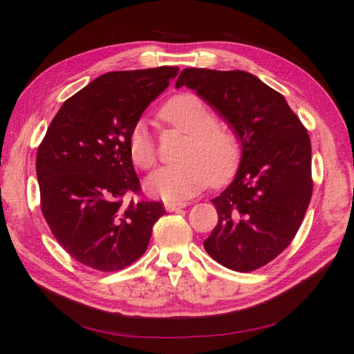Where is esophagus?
<instances>
[{
  "label": "esophagus",
  "instance_id": "34e87169",
  "mask_svg": "<svg viewBox=\"0 0 354 354\" xmlns=\"http://www.w3.org/2000/svg\"><path fill=\"white\" fill-rule=\"evenodd\" d=\"M187 203H165V210L167 212H178L184 209Z\"/></svg>",
  "mask_w": 354,
  "mask_h": 354
}]
</instances>
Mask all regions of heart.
I'll return each mask as SVG.
<instances>
[{
	"instance_id": "obj_1",
	"label": "heart",
	"mask_w": 354,
	"mask_h": 354,
	"mask_svg": "<svg viewBox=\"0 0 354 354\" xmlns=\"http://www.w3.org/2000/svg\"><path fill=\"white\" fill-rule=\"evenodd\" d=\"M159 118L184 131L187 141L178 155L181 162L159 169L147 179L150 195L175 203L195 196L210 181L223 185L236 175L242 159L239 136L232 127L218 124L216 113L198 95L173 96L159 110ZM127 145L138 169L155 167L156 141L144 121L131 126Z\"/></svg>"
}]
</instances>
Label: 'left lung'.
Wrapping results in <instances>:
<instances>
[{"mask_svg":"<svg viewBox=\"0 0 354 354\" xmlns=\"http://www.w3.org/2000/svg\"><path fill=\"white\" fill-rule=\"evenodd\" d=\"M189 87L230 124L242 142L233 183L212 199L218 224L204 248L234 272H253L281 254L308 209L311 144L286 98L244 71L184 68L176 88Z\"/></svg>","mask_w":354,"mask_h":354,"instance_id":"left-lung-1","label":"left lung"}]
</instances>
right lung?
Returning a JSON list of instances; mask_svg holds the SVG:
<instances>
[{"label":"right lung","mask_w":354,"mask_h":354,"mask_svg":"<svg viewBox=\"0 0 354 354\" xmlns=\"http://www.w3.org/2000/svg\"><path fill=\"white\" fill-rule=\"evenodd\" d=\"M178 67L109 72L62 104L37 153L41 212L59 245L82 266L116 272L147 250L158 201L135 203L141 184L129 131Z\"/></svg>","instance_id":"obj_1"}]
</instances>
